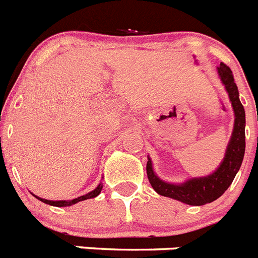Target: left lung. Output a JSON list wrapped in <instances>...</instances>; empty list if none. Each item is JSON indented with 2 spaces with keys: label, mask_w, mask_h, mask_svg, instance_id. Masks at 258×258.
Returning a JSON list of instances; mask_svg holds the SVG:
<instances>
[{
  "label": "left lung",
  "mask_w": 258,
  "mask_h": 258,
  "mask_svg": "<svg viewBox=\"0 0 258 258\" xmlns=\"http://www.w3.org/2000/svg\"><path fill=\"white\" fill-rule=\"evenodd\" d=\"M218 69V74L221 77L222 84L225 85L229 98L232 101V106L234 110V129L232 133L228 149H226L225 158L220 168L208 177L193 178L181 185L168 184L160 180L154 174L152 169V161L146 162V174L149 182L158 195L178 200L181 203L189 205H205L224 195V191L233 182L245 153V110L238 98V89H237L234 77L229 67L221 62Z\"/></svg>",
  "instance_id": "obj_1"
}]
</instances>
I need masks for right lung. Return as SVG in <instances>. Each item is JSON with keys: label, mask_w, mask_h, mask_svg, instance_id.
<instances>
[{"label": "right lung", "mask_w": 258, "mask_h": 258, "mask_svg": "<svg viewBox=\"0 0 258 258\" xmlns=\"http://www.w3.org/2000/svg\"><path fill=\"white\" fill-rule=\"evenodd\" d=\"M101 189H102V186H101V184H100L98 186L96 187V189H94V190L90 191V193H88V195H85V196H81V197H78V199L72 200V201H49V200L40 199V197H37V199L40 200V201H42V203L49 204V205H53V207H71V205H73V204H77V203H80V201H84V200L97 197V196L101 193Z\"/></svg>", "instance_id": "right-lung-1"}]
</instances>
